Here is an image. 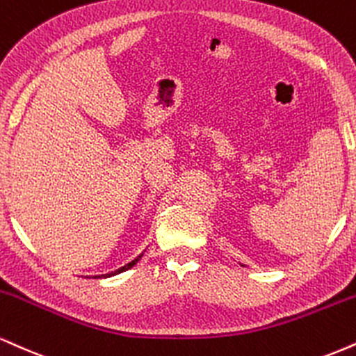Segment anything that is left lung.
<instances>
[{"mask_svg": "<svg viewBox=\"0 0 356 356\" xmlns=\"http://www.w3.org/2000/svg\"><path fill=\"white\" fill-rule=\"evenodd\" d=\"M242 265V267H245V265H243V264H241Z\"/></svg>", "mask_w": 356, "mask_h": 356, "instance_id": "obj_1", "label": "left lung"}]
</instances>
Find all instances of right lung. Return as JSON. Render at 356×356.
Returning <instances> with one entry per match:
<instances>
[{"mask_svg":"<svg viewBox=\"0 0 356 356\" xmlns=\"http://www.w3.org/2000/svg\"><path fill=\"white\" fill-rule=\"evenodd\" d=\"M143 255H144V254H140L139 257H136V259H134V260H132V262H129V264H126V265H124V267H121V268H118V270H115V272L106 273V275H94L92 278H108V277L118 275V273H122V272L129 270V268H132V267H134V265H136L137 262H139V260H140V259H143Z\"/></svg>","mask_w":356,"mask_h":356,"instance_id":"add662e5","label":"right lung"}]
</instances>
